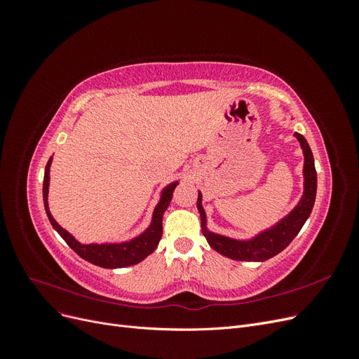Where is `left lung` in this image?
Instances as JSON below:
<instances>
[{
  "instance_id": "1",
  "label": "left lung",
  "mask_w": 359,
  "mask_h": 359,
  "mask_svg": "<svg viewBox=\"0 0 359 359\" xmlns=\"http://www.w3.org/2000/svg\"><path fill=\"white\" fill-rule=\"evenodd\" d=\"M293 136L298 139L304 154V191L295 208H293L287 215H285L283 219L278 220L274 226L256 233L255 236L248 238V240H236V238L215 233L210 231L208 226H206V212L202 206V193L199 191L196 205L201 214L202 233L217 253L233 260L264 262V260H268L278 255L280 252H283V250L292 243L293 238L298 235L304 223L307 222L311 214L314 201H316L318 175L316 168H314L313 153L306 137L299 133H295Z\"/></svg>"
}]
</instances>
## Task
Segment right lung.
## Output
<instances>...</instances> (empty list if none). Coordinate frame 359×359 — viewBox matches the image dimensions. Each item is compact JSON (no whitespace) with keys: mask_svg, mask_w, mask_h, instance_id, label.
<instances>
[{"mask_svg":"<svg viewBox=\"0 0 359 359\" xmlns=\"http://www.w3.org/2000/svg\"><path fill=\"white\" fill-rule=\"evenodd\" d=\"M50 165H52V157L48 161L46 169H45V178H43V202H45L48 219L53 226V229L61 235L62 240L66 241L70 245V248H73L82 259L88 260L90 264H94L97 266L114 269V268H126V266L136 265L139 262H142L145 257H148L154 252L163 233V214H165V211L168 210V206L172 201L173 190H175V187L178 186V181L168 184V186L161 190L160 201L156 205L154 212H153V219H151L149 226L142 233H139L137 236L132 238V240L123 241V243L82 244L76 240L70 232L62 229L49 211L48 194H49Z\"/></svg>","mask_w":359,"mask_h":359,"instance_id":"right-lung-1","label":"right lung"}]
</instances>
